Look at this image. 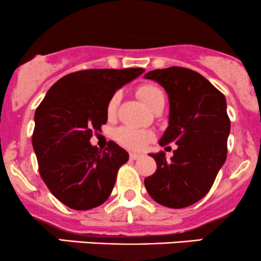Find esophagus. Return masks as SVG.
I'll return each mask as SVG.
<instances>
[{
  "mask_svg": "<svg viewBox=\"0 0 261 261\" xmlns=\"http://www.w3.org/2000/svg\"><path fill=\"white\" fill-rule=\"evenodd\" d=\"M142 157V154L140 153H134V152H130V160H137V158Z\"/></svg>",
  "mask_w": 261,
  "mask_h": 261,
  "instance_id": "34e87169",
  "label": "esophagus"
}]
</instances>
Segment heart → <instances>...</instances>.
Returning <instances> with one entry per match:
<instances>
[{
    "label": "heart",
    "mask_w": 261,
    "mask_h": 261,
    "mask_svg": "<svg viewBox=\"0 0 261 261\" xmlns=\"http://www.w3.org/2000/svg\"><path fill=\"white\" fill-rule=\"evenodd\" d=\"M137 94L141 98V100L146 104L148 108H151L153 104L161 98H164L163 92L161 91L158 87L152 86V85H143L137 89ZM121 100V92L118 91L115 92L112 97L109 98L107 103L106 112L109 119H113L116 115L118 112L119 104ZM152 139L151 134L146 133V131L136 130V128L131 127H120L116 130L115 133V140L120 143L124 147L135 149V151H139L142 149L149 142V140Z\"/></svg>",
    "instance_id": "b5f03b06"
}]
</instances>
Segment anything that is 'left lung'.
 I'll return each instance as SVG.
<instances>
[{"mask_svg": "<svg viewBox=\"0 0 261 261\" xmlns=\"http://www.w3.org/2000/svg\"><path fill=\"white\" fill-rule=\"evenodd\" d=\"M169 98L168 127L160 145L178 148L167 160L163 151L149 153L157 163L145 187L155 202L182 208L202 199L214 184L227 157L230 121L224 95L205 77L184 67L149 71Z\"/></svg>", "mask_w": 261, "mask_h": 261, "instance_id": "1", "label": "left lung"}]
</instances>
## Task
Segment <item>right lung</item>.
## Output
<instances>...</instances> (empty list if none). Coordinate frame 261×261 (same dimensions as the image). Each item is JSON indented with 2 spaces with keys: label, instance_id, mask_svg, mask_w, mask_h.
Returning a JSON list of instances; mask_svg holds the SVG:
<instances>
[{
  "label": "right lung",
  "instance_id": "obj_1",
  "mask_svg": "<svg viewBox=\"0 0 261 261\" xmlns=\"http://www.w3.org/2000/svg\"><path fill=\"white\" fill-rule=\"evenodd\" d=\"M143 68H95L66 74L49 89L34 115L32 142L39 173L56 199L73 210L107 201L128 153L113 141L101 151L93 131L108 120L109 98Z\"/></svg>",
  "mask_w": 261,
  "mask_h": 261
}]
</instances>
